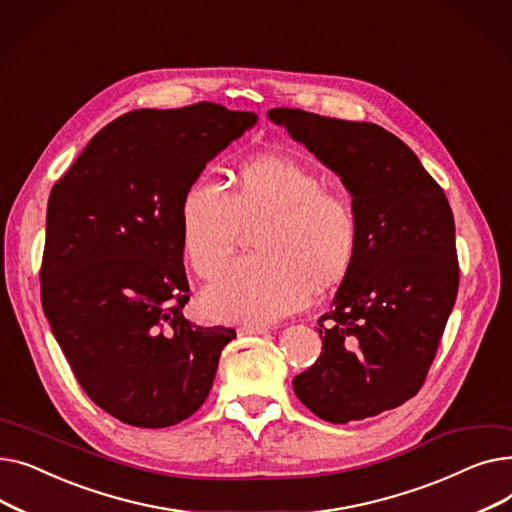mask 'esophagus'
<instances>
[{
    "label": "esophagus",
    "instance_id": "1",
    "mask_svg": "<svg viewBox=\"0 0 512 512\" xmlns=\"http://www.w3.org/2000/svg\"><path fill=\"white\" fill-rule=\"evenodd\" d=\"M238 336H251V334H267V328L265 326H240L238 330Z\"/></svg>",
    "mask_w": 512,
    "mask_h": 512
}]
</instances>
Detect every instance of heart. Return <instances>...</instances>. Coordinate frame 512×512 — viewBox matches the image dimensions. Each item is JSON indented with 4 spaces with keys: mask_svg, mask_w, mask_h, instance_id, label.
I'll use <instances>...</instances> for the list:
<instances>
[{
    "mask_svg": "<svg viewBox=\"0 0 512 512\" xmlns=\"http://www.w3.org/2000/svg\"><path fill=\"white\" fill-rule=\"evenodd\" d=\"M265 218L255 245L209 284L203 311L228 324H272L303 309L315 284L340 282L359 249L357 211L344 193L324 186L301 159L265 153L242 161L232 191L207 176L186 186L180 242L201 278H213L234 251L242 224Z\"/></svg>",
    "mask_w": 512,
    "mask_h": 512,
    "instance_id": "heart-1",
    "label": "heart"
}]
</instances>
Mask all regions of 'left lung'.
Returning <instances> with one entry per match:
<instances>
[{"label":"left lung","mask_w":512,"mask_h":512,"mask_svg":"<svg viewBox=\"0 0 512 512\" xmlns=\"http://www.w3.org/2000/svg\"><path fill=\"white\" fill-rule=\"evenodd\" d=\"M267 116L342 178L359 220L355 263L317 321L321 355L292 380L294 394L330 423L396 409L423 386L459 290L446 195L378 124L290 107Z\"/></svg>","instance_id":"1"}]
</instances>
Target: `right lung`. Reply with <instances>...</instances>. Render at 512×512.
<instances>
[{"mask_svg":"<svg viewBox=\"0 0 512 512\" xmlns=\"http://www.w3.org/2000/svg\"><path fill=\"white\" fill-rule=\"evenodd\" d=\"M255 122L211 101L134 110L101 128L51 188L41 305L80 388L122 423L191 417L236 338L182 315L180 203Z\"/></svg>","mask_w":512,"mask_h":512,"instance_id":"1","label":"right lung"}]
</instances>
